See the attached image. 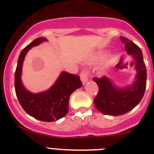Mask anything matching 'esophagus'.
<instances>
[{
	"instance_id": "34e87169",
	"label": "esophagus",
	"mask_w": 154,
	"mask_h": 154,
	"mask_svg": "<svg viewBox=\"0 0 154 154\" xmlns=\"http://www.w3.org/2000/svg\"><path fill=\"white\" fill-rule=\"evenodd\" d=\"M80 80H81L83 84H85L88 81V73L87 70H83L80 73Z\"/></svg>"
}]
</instances>
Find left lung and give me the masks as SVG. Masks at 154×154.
Here are the masks:
<instances>
[{"label":"left lung","instance_id":"obj_1","mask_svg":"<svg viewBox=\"0 0 154 154\" xmlns=\"http://www.w3.org/2000/svg\"><path fill=\"white\" fill-rule=\"evenodd\" d=\"M120 38L125 51L135 61L137 74L133 84L123 88L117 87L106 76L93 78L99 87V93L93 102L97 109L104 115L121 116L128 112L140 103L146 89V70L141 49L128 38Z\"/></svg>","mask_w":154,"mask_h":154}]
</instances>
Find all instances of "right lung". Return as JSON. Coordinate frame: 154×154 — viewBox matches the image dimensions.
<instances>
[{
	"label": "right lung",
	"mask_w": 154,
	"mask_h": 154,
	"mask_svg": "<svg viewBox=\"0 0 154 154\" xmlns=\"http://www.w3.org/2000/svg\"><path fill=\"white\" fill-rule=\"evenodd\" d=\"M48 40L39 37L23 49L19 56L15 71L14 86L17 97L26 112L38 120L54 122L64 117L68 112L70 94L82 87L80 77L63 71L48 90L38 93L25 88L21 80L23 61L29 50Z\"/></svg>",
	"instance_id": "obj_1"
}]
</instances>
